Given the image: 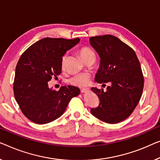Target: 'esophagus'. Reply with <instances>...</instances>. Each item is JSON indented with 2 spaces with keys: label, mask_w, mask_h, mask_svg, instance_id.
Listing matches in <instances>:
<instances>
[{
  "label": "esophagus",
  "mask_w": 160,
  "mask_h": 160,
  "mask_svg": "<svg viewBox=\"0 0 160 160\" xmlns=\"http://www.w3.org/2000/svg\"><path fill=\"white\" fill-rule=\"evenodd\" d=\"M88 90H89L88 88H83V89L81 90V92H82V93H85V92L88 91Z\"/></svg>",
  "instance_id": "1"
}]
</instances>
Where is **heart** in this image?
I'll return each instance as SVG.
<instances>
[{
  "label": "heart",
  "instance_id": "b5f03b06",
  "mask_svg": "<svg viewBox=\"0 0 160 160\" xmlns=\"http://www.w3.org/2000/svg\"><path fill=\"white\" fill-rule=\"evenodd\" d=\"M80 57H82L83 60H86L88 58L95 56V54L92 50L88 47H82L78 50ZM66 61V56H63L62 59V67H65ZM90 75L88 73H80L78 75L73 76L70 79V84H72L74 86H77L80 88H83L87 86L90 84Z\"/></svg>",
  "mask_w": 160,
  "mask_h": 160
}]
</instances>
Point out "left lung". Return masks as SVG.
<instances>
[{
    "label": "left lung",
    "mask_w": 160,
    "mask_h": 160,
    "mask_svg": "<svg viewBox=\"0 0 160 160\" xmlns=\"http://www.w3.org/2000/svg\"><path fill=\"white\" fill-rule=\"evenodd\" d=\"M90 44L101 58L95 80L111 82L106 92L91 88L100 103L90 112L106 123H119L132 113L142 97L144 77L140 62L133 49L113 35L90 37Z\"/></svg>",
    "instance_id": "8db88e82"
}]
</instances>
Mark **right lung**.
I'll use <instances>...</instances> for the list:
<instances>
[{
    "label": "right lung",
    "mask_w": 160,
    "mask_h": 160,
    "mask_svg": "<svg viewBox=\"0 0 160 160\" xmlns=\"http://www.w3.org/2000/svg\"><path fill=\"white\" fill-rule=\"evenodd\" d=\"M79 38H44L22 54L16 68L15 99L26 117L38 124L52 122L62 115L69 102L80 94L78 88L62 86L58 91L48 86L52 78L62 72V59Z\"/></svg>",
    "instance_id": "obj_1"
}]
</instances>
